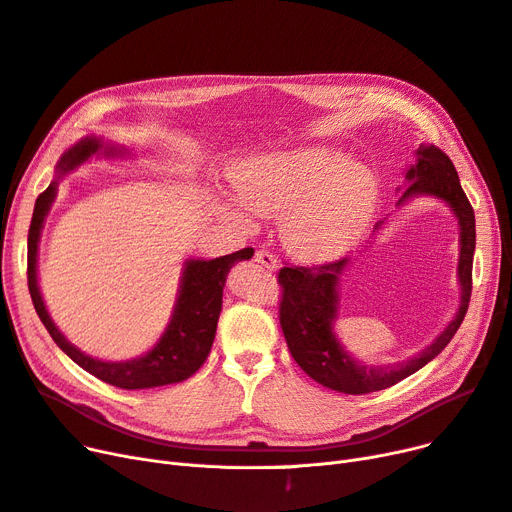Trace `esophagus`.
Masks as SVG:
<instances>
[{
  "label": "esophagus",
  "instance_id": "obj_1",
  "mask_svg": "<svg viewBox=\"0 0 512 512\" xmlns=\"http://www.w3.org/2000/svg\"><path fill=\"white\" fill-rule=\"evenodd\" d=\"M254 260L260 264V267H264L267 271H277V258L269 252V250H256L254 254Z\"/></svg>",
  "mask_w": 512,
  "mask_h": 512
}]
</instances>
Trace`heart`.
Masks as SVG:
<instances>
[{"mask_svg": "<svg viewBox=\"0 0 512 512\" xmlns=\"http://www.w3.org/2000/svg\"><path fill=\"white\" fill-rule=\"evenodd\" d=\"M235 191L248 210L283 218L285 248L302 260H330L359 239L370 220L378 180L357 161L325 147H306L248 161L233 176ZM245 229L254 216L233 210Z\"/></svg>", "mask_w": 512, "mask_h": 512, "instance_id": "obj_1", "label": "heart"}]
</instances>
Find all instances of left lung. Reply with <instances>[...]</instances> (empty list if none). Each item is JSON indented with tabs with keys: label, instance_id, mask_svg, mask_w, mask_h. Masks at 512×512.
I'll list each match as a JSON object with an SVG mask.
<instances>
[{
	"label": "left lung",
	"instance_id": "1",
	"mask_svg": "<svg viewBox=\"0 0 512 512\" xmlns=\"http://www.w3.org/2000/svg\"><path fill=\"white\" fill-rule=\"evenodd\" d=\"M405 178L410 185L401 193L399 203L414 195H433L454 210L460 224L458 279L462 296L458 313L422 353L393 365H361L342 349L332 323L338 313V279L351 258L315 264V267H283L277 273L281 285L279 323L294 361L315 382L338 393H374L412 376L445 349L468 311L470 292H473L475 212L460 187L454 163L439 147L422 145L416 166L407 170ZM378 229L380 222L376 224Z\"/></svg>",
	"mask_w": 512,
	"mask_h": 512
}]
</instances>
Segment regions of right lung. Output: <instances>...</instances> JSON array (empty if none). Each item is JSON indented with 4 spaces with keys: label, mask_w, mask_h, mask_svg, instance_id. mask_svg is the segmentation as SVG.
<instances>
[{
    "label": "right lung",
    "mask_w": 512,
    "mask_h": 512,
    "mask_svg": "<svg viewBox=\"0 0 512 512\" xmlns=\"http://www.w3.org/2000/svg\"><path fill=\"white\" fill-rule=\"evenodd\" d=\"M102 149V142L96 138L79 140L58 161V172L67 174L79 163ZM115 149L109 147L107 155H113ZM56 197V182L37 197L35 210L29 227V243H27V281L35 311L46 325L52 340L63 349L79 367L119 388H153L163 384H174L193 376L203 361L208 359L212 342L216 336V325L222 311V288L227 281V273L239 260H250L254 250L243 248L239 252L220 256L214 260H187L185 273H182L180 294L176 300V309L172 313L168 330L163 332L159 342L153 349L138 359L130 361H100L88 357L58 332V327L50 319L46 304L37 288V243L42 235L44 218Z\"/></svg>",
    "instance_id": "obj_1"
}]
</instances>
